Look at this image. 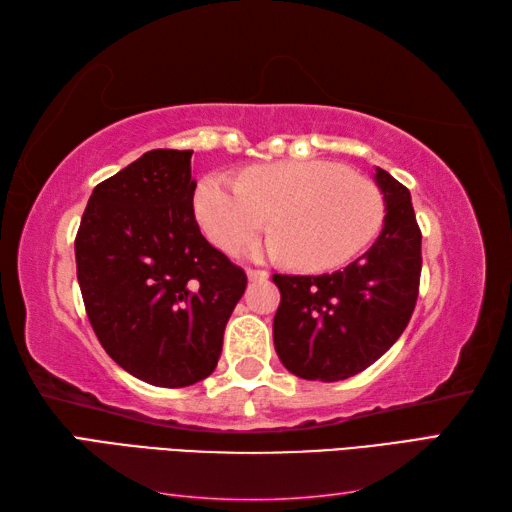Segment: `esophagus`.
I'll use <instances>...</instances> for the list:
<instances>
[{
  "instance_id": "1",
  "label": "esophagus",
  "mask_w": 512,
  "mask_h": 512,
  "mask_svg": "<svg viewBox=\"0 0 512 512\" xmlns=\"http://www.w3.org/2000/svg\"><path fill=\"white\" fill-rule=\"evenodd\" d=\"M246 275H248L250 281H264V279H268L266 270H259V268H246Z\"/></svg>"
}]
</instances>
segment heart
I'll list each match as a JSON object with an SVG mask.
<instances>
[{
    "label": "heart",
    "instance_id": "heart-1",
    "mask_svg": "<svg viewBox=\"0 0 512 512\" xmlns=\"http://www.w3.org/2000/svg\"><path fill=\"white\" fill-rule=\"evenodd\" d=\"M195 215L213 242L235 253L264 231L266 253L310 273L352 262L385 220L376 184L332 160H284L250 167L233 182L220 173L195 189Z\"/></svg>",
    "mask_w": 512,
    "mask_h": 512
}]
</instances>
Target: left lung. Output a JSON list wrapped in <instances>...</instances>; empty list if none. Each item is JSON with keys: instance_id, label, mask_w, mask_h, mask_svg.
<instances>
[{"instance_id": "obj_1", "label": "left lung", "mask_w": 512, "mask_h": 512, "mask_svg": "<svg viewBox=\"0 0 512 512\" xmlns=\"http://www.w3.org/2000/svg\"><path fill=\"white\" fill-rule=\"evenodd\" d=\"M376 184L387 215L363 257L330 275H273L281 292L275 350L299 378L334 383L363 372L398 341L416 308L422 233L411 195L378 167Z\"/></svg>"}]
</instances>
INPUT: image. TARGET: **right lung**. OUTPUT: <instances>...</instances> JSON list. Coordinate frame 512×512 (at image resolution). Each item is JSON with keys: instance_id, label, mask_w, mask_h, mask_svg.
Returning <instances> with one entry per match:
<instances>
[{"instance_id": "obj_1", "label": "right lung", "mask_w": 512, "mask_h": 512, "mask_svg": "<svg viewBox=\"0 0 512 512\" xmlns=\"http://www.w3.org/2000/svg\"><path fill=\"white\" fill-rule=\"evenodd\" d=\"M193 151L151 149L96 184L74 239L76 279L103 350L156 387L209 376L246 273L195 222Z\"/></svg>"}]
</instances>
